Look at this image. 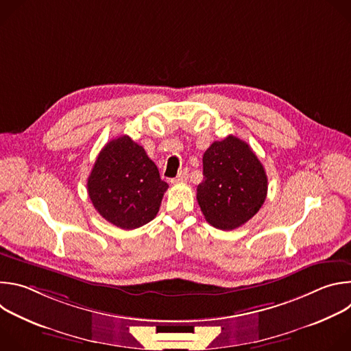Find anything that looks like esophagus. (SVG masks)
I'll return each mask as SVG.
<instances>
[{
    "label": "esophagus",
    "instance_id": "obj_1",
    "mask_svg": "<svg viewBox=\"0 0 351 351\" xmlns=\"http://www.w3.org/2000/svg\"><path fill=\"white\" fill-rule=\"evenodd\" d=\"M187 179H189V169H182L178 173V176L175 179H172L171 182L172 183H183V182H187Z\"/></svg>",
    "mask_w": 351,
    "mask_h": 351
}]
</instances>
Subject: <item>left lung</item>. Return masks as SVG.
Wrapping results in <instances>:
<instances>
[{
	"label": "left lung",
	"mask_w": 351,
	"mask_h": 351,
	"mask_svg": "<svg viewBox=\"0 0 351 351\" xmlns=\"http://www.w3.org/2000/svg\"><path fill=\"white\" fill-rule=\"evenodd\" d=\"M204 180L197 202L213 226L232 230L252 219L263 207L268 178L250 145L236 136L214 141L203 156Z\"/></svg>",
	"instance_id": "8db88e82"
}]
</instances>
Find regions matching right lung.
Masks as SVG:
<instances>
[{"instance_id":"right-lung-1","label":"right lung","mask_w":351,"mask_h":351,"mask_svg":"<svg viewBox=\"0 0 351 351\" xmlns=\"http://www.w3.org/2000/svg\"><path fill=\"white\" fill-rule=\"evenodd\" d=\"M167 189L168 183L161 180L157 165L126 134L104 145L87 179L94 208L125 230L153 221Z\"/></svg>"}]
</instances>
